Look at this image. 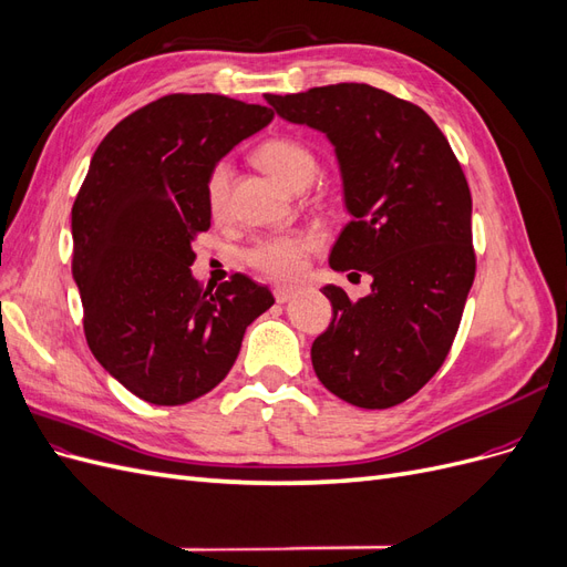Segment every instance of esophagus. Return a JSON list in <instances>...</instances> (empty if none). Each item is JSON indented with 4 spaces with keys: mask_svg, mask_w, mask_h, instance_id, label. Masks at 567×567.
I'll list each match as a JSON object with an SVG mask.
<instances>
[{
    "mask_svg": "<svg viewBox=\"0 0 567 567\" xmlns=\"http://www.w3.org/2000/svg\"><path fill=\"white\" fill-rule=\"evenodd\" d=\"M296 296H298L296 286H274V298H277V302H288Z\"/></svg>",
    "mask_w": 567,
    "mask_h": 567,
    "instance_id": "esophagus-1",
    "label": "esophagus"
}]
</instances>
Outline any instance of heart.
Here are the masks:
<instances>
[{"instance_id":"b5f03b06","label":"heart","mask_w":567,"mask_h":567,"mask_svg":"<svg viewBox=\"0 0 567 567\" xmlns=\"http://www.w3.org/2000/svg\"><path fill=\"white\" fill-rule=\"evenodd\" d=\"M255 161L260 163L267 173L281 182L286 188H307L317 173L319 163L315 151L293 140V136H271L255 148ZM234 167L229 161H219L208 179H205V203L215 219H221L229 210V192H231ZM317 248V238L312 234H281L267 236L257 241L248 252L246 260L257 269L274 279H290L302 271L307 255Z\"/></svg>"}]
</instances>
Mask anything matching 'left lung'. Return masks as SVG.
<instances>
[{"mask_svg":"<svg viewBox=\"0 0 567 567\" xmlns=\"http://www.w3.org/2000/svg\"><path fill=\"white\" fill-rule=\"evenodd\" d=\"M265 99L331 142L350 225L329 265L373 279L357 302L321 288L333 319L312 342L317 379L354 406L400 404L442 367L473 286L468 182L431 115L371 84Z\"/></svg>","mask_w":567,"mask_h":567,"instance_id":"1","label":"left lung"}]
</instances>
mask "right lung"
Here are the masks:
<instances>
[{
    "label": "right lung",
    "mask_w": 567,
    "mask_h": 567,
    "mask_svg": "<svg viewBox=\"0 0 567 567\" xmlns=\"http://www.w3.org/2000/svg\"><path fill=\"white\" fill-rule=\"evenodd\" d=\"M271 109L169 94L104 136L73 205V279L96 362L136 398L186 404L225 381L248 326L274 305L244 274L203 290L194 238L210 229L205 179Z\"/></svg>",
    "instance_id": "obj_1"
}]
</instances>
